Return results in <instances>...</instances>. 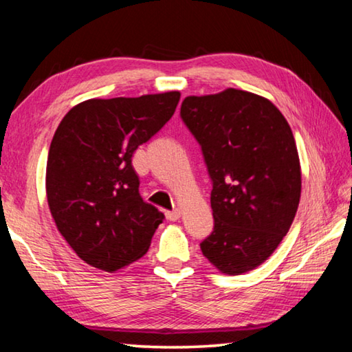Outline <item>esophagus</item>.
<instances>
[{
  "mask_svg": "<svg viewBox=\"0 0 352 352\" xmlns=\"http://www.w3.org/2000/svg\"><path fill=\"white\" fill-rule=\"evenodd\" d=\"M166 217H168V220H172V222H175V220H178V219L182 217V211L180 210L168 211V212H166Z\"/></svg>",
  "mask_w": 352,
  "mask_h": 352,
  "instance_id": "34e87169",
  "label": "esophagus"
}]
</instances>
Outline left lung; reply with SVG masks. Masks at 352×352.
I'll list each match as a JSON object with an SVG mask.
<instances>
[{"instance_id": "1", "label": "left lung", "mask_w": 352, "mask_h": 352, "mask_svg": "<svg viewBox=\"0 0 352 352\" xmlns=\"http://www.w3.org/2000/svg\"><path fill=\"white\" fill-rule=\"evenodd\" d=\"M180 113L212 180L214 231L201 253L225 275L254 270L287 234L300 204L289 122L267 98L236 88L184 98Z\"/></svg>"}]
</instances>
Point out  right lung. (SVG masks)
Instances as JSON below:
<instances>
[{"instance_id":"add662e5","label":"right lung","mask_w":352,"mask_h":352,"mask_svg":"<svg viewBox=\"0 0 352 352\" xmlns=\"http://www.w3.org/2000/svg\"><path fill=\"white\" fill-rule=\"evenodd\" d=\"M180 96L88 99L58 124L47 153V206L88 265L115 273L151 247L164 214L141 199L132 157L172 118Z\"/></svg>"}]
</instances>
